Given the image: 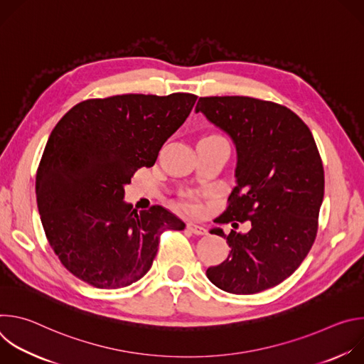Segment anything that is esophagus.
<instances>
[{
  "mask_svg": "<svg viewBox=\"0 0 364 364\" xmlns=\"http://www.w3.org/2000/svg\"><path fill=\"white\" fill-rule=\"evenodd\" d=\"M187 230H188L190 233L196 235V236H204V235L207 233V230H205L203 226H200V225H197V223H193V222L187 223Z\"/></svg>",
  "mask_w": 364,
  "mask_h": 364,
  "instance_id": "obj_1",
  "label": "esophagus"
}]
</instances>
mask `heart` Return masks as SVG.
Wrapping results in <instances>:
<instances>
[{
    "mask_svg": "<svg viewBox=\"0 0 364 364\" xmlns=\"http://www.w3.org/2000/svg\"><path fill=\"white\" fill-rule=\"evenodd\" d=\"M186 204H187L188 209H191V210H194V209H196V203H194V197H193V196H188V197H187Z\"/></svg>",
    "mask_w": 364,
    "mask_h": 364,
    "instance_id": "heart-1",
    "label": "heart"
}]
</instances>
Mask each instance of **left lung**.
<instances>
[{
  "instance_id": "8db88e82",
  "label": "left lung",
  "mask_w": 364,
  "mask_h": 364,
  "mask_svg": "<svg viewBox=\"0 0 364 364\" xmlns=\"http://www.w3.org/2000/svg\"><path fill=\"white\" fill-rule=\"evenodd\" d=\"M198 112L230 136L237 155L236 186L216 222H250L246 233L210 230L230 252L205 275L230 294L265 291L294 274L317 236L324 168L314 136L291 109L255 97H200Z\"/></svg>"
}]
</instances>
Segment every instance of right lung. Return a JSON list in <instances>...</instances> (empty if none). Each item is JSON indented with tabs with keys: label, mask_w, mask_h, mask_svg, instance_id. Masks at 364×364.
<instances>
[{
	"label": "right lung",
	"mask_w": 364,
	"mask_h": 364,
	"mask_svg": "<svg viewBox=\"0 0 364 364\" xmlns=\"http://www.w3.org/2000/svg\"><path fill=\"white\" fill-rule=\"evenodd\" d=\"M196 95H117L73 107L51 131L36 177L46 237L63 267L102 289L128 287L151 268L166 229L186 228L161 205L136 210L124 187L152 167L190 115Z\"/></svg>",
	"instance_id": "1"
}]
</instances>
